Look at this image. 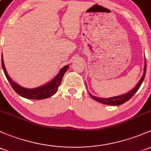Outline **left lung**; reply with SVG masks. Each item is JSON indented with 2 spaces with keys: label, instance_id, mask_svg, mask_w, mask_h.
<instances>
[{
  "label": "left lung",
  "instance_id": "1",
  "mask_svg": "<svg viewBox=\"0 0 151 151\" xmlns=\"http://www.w3.org/2000/svg\"><path fill=\"white\" fill-rule=\"evenodd\" d=\"M146 59H145V67H144V74L142 75V78L140 79V80L139 81V82L137 83V85H136V87L133 90H132L131 91H129V93H126L124 95H122L119 96H116V97H112V98H98V97L91 96V94L89 93L90 96L92 97L93 99H94L95 101H98V102L101 103V104H106V105H110V106H119V105L123 104L124 103L127 102V101H129L130 98H132L134 94H135L136 92L137 91V90L139 88L140 85H142V82H143L144 78H145V71H146Z\"/></svg>",
  "mask_w": 151,
  "mask_h": 151
}]
</instances>
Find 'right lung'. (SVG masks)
Returning <instances> with one entry per match:
<instances>
[{"mask_svg": "<svg viewBox=\"0 0 151 151\" xmlns=\"http://www.w3.org/2000/svg\"><path fill=\"white\" fill-rule=\"evenodd\" d=\"M1 63H2V68L3 70L4 71V74L6 75V78H7L8 81L10 83L11 86L14 89V91L19 94L22 97H24L27 99H34V100H41V99H45V98H50L52 96L55 94L58 90V87L61 85V82L62 81V78L64 75L65 72L67 71L68 68H69V65H66L64 67L61 69L58 75L53 79V80L50 81L48 84L47 85H43V86L39 87L37 88H33V89H27L22 87L19 86L13 82L12 79L9 77L7 72H6V69H5L4 60L1 58Z\"/></svg>", "mask_w": 151, "mask_h": 151, "instance_id": "obj_1", "label": "right lung"}]
</instances>
